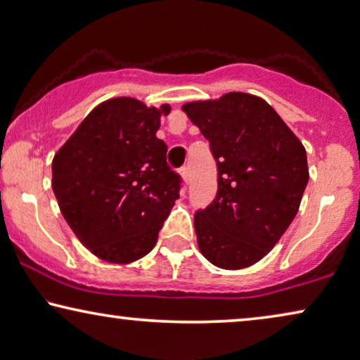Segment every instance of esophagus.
Listing matches in <instances>:
<instances>
[{"label": "esophagus", "instance_id": "34e87169", "mask_svg": "<svg viewBox=\"0 0 360 360\" xmlns=\"http://www.w3.org/2000/svg\"><path fill=\"white\" fill-rule=\"evenodd\" d=\"M181 174H182V178H184L186 182H189V179H191V171H189V168H187V166H182V168H181Z\"/></svg>", "mask_w": 360, "mask_h": 360}]
</instances>
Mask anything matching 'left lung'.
I'll return each instance as SVG.
<instances>
[{"mask_svg":"<svg viewBox=\"0 0 360 360\" xmlns=\"http://www.w3.org/2000/svg\"><path fill=\"white\" fill-rule=\"evenodd\" d=\"M210 143L218 191L198 208V248L224 270L254 265L280 240L309 182L307 155L278 112L259 96L231 92L182 106Z\"/></svg>","mask_w":360,"mask_h":360,"instance_id":"left-lung-1","label":"left lung"}]
</instances>
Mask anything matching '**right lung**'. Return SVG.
Instances as JSON below:
<instances>
[{
	"label": "right lung",
	"instance_id": "obj_1",
	"mask_svg": "<svg viewBox=\"0 0 360 360\" xmlns=\"http://www.w3.org/2000/svg\"><path fill=\"white\" fill-rule=\"evenodd\" d=\"M162 112L134 98H112L85 117L53 160V191L85 248L111 264L153 249L179 198L182 178L157 137Z\"/></svg>",
	"mask_w": 360,
	"mask_h": 360
}]
</instances>
